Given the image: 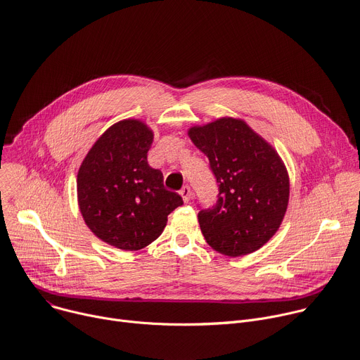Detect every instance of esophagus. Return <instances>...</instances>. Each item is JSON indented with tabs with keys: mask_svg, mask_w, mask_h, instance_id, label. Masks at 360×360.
<instances>
[{
	"mask_svg": "<svg viewBox=\"0 0 360 360\" xmlns=\"http://www.w3.org/2000/svg\"><path fill=\"white\" fill-rule=\"evenodd\" d=\"M179 195L182 197L184 202H188L191 200V188L189 186H184L181 191H179Z\"/></svg>",
	"mask_w": 360,
	"mask_h": 360,
	"instance_id": "obj_1",
	"label": "esophagus"
}]
</instances>
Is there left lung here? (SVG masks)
<instances>
[{"label":"left lung","mask_w":360,"mask_h":360,"mask_svg":"<svg viewBox=\"0 0 360 360\" xmlns=\"http://www.w3.org/2000/svg\"><path fill=\"white\" fill-rule=\"evenodd\" d=\"M210 159L219 184L218 202L198 214L212 250L243 257L266 245L284 219L290 178L278 152L243 119L224 116L188 127Z\"/></svg>","instance_id":"obj_1"}]
</instances>
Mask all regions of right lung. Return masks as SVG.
<instances>
[{
  "label": "right lung",
  "instance_id": "1",
  "mask_svg": "<svg viewBox=\"0 0 360 360\" xmlns=\"http://www.w3.org/2000/svg\"><path fill=\"white\" fill-rule=\"evenodd\" d=\"M153 130L141 119L113 123L99 136L77 172V204L89 230L103 243L136 251L153 243L168 215L184 204L148 163Z\"/></svg>",
  "mask_w": 360,
  "mask_h": 360
}]
</instances>
